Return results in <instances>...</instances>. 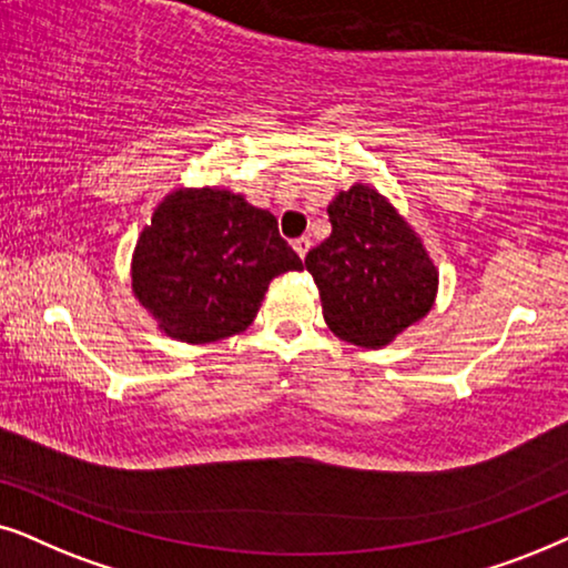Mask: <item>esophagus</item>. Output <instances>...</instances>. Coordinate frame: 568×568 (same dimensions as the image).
<instances>
[{
  "label": "esophagus",
  "mask_w": 568,
  "mask_h": 568,
  "mask_svg": "<svg viewBox=\"0 0 568 568\" xmlns=\"http://www.w3.org/2000/svg\"><path fill=\"white\" fill-rule=\"evenodd\" d=\"M293 248H296V254L301 256V260H304V256L308 254V248H312V241H308L306 236H301V239L293 241Z\"/></svg>",
  "instance_id": "esophagus-1"
}]
</instances>
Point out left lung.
<instances>
[{
	"label": "left lung",
	"mask_w": 568,
	"mask_h": 568,
	"mask_svg": "<svg viewBox=\"0 0 568 568\" xmlns=\"http://www.w3.org/2000/svg\"><path fill=\"white\" fill-rule=\"evenodd\" d=\"M327 213L329 239L306 254L324 322L353 345H387L434 306V262L410 225L372 186L339 192Z\"/></svg>",
	"instance_id": "1"
}]
</instances>
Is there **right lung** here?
Masks as SVG:
<instances>
[{"mask_svg":"<svg viewBox=\"0 0 568 568\" xmlns=\"http://www.w3.org/2000/svg\"><path fill=\"white\" fill-rule=\"evenodd\" d=\"M304 270L275 215L225 189L165 196L138 241L134 296L169 337L215 343L254 322L270 280Z\"/></svg>","mask_w":568,"mask_h":568,"instance_id":"1","label":"right lung"}]
</instances>
